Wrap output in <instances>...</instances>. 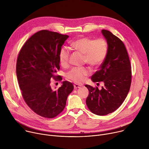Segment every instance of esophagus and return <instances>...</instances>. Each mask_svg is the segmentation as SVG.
Here are the masks:
<instances>
[{"label": "esophagus", "instance_id": "obj_1", "mask_svg": "<svg viewBox=\"0 0 149 149\" xmlns=\"http://www.w3.org/2000/svg\"><path fill=\"white\" fill-rule=\"evenodd\" d=\"M74 88H75V89H77V88H80V87H81L82 86H81V85H79V84H75L74 85Z\"/></svg>", "mask_w": 149, "mask_h": 149}]
</instances>
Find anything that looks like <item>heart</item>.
I'll return each instance as SVG.
<instances>
[{
	"instance_id": "b5f03b06",
	"label": "heart",
	"mask_w": 149,
	"mask_h": 149,
	"mask_svg": "<svg viewBox=\"0 0 149 149\" xmlns=\"http://www.w3.org/2000/svg\"><path fill=\"white\" fill-rule=\"evenodd\" d=\"M72 49L84 54V61L93 67L100 65L108 53V45L103 38L94 39L88 37L78 38L71 42ZM70 51L68 48L61 49L59 58L63 67H67L70 63ZM90 71L86 67H74L67 74V77L76 83L82 82L89 75Z\"/></svg>"
}]
</instances>
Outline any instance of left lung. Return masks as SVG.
Wrapping results in <instances>:
<instances>
[{
	"label": "left lung",
	"instance_id": "obj_1",
	"mask_svg": "<svg viewBox=\"0 0 149 149\" xmlns=\"http://www.w3.org/2000/svg\"><path fill=\"white\" fill-rule=\"evenodd\" d=\"M101 32L107 42L108 53L91 79L94 82L102 81L104 86L101 90L85 86L89 91L87 107L98 116L107 115L118 109L128 94L132 82L130 61L123 42L107 30Z\"/></svg>",
	"mask_w": 149,
	"mask_h": 149
}]
</instances>
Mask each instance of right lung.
Instances as JSON below:
<instances>
[{
    "label": "right lung",
    "mask_w": 149,
    "mask_h": 149,
    "mask_svg": "<svg viewBox=\"0 0 149 149\" xmlns=\"http://www.w3.org/2000/svg\"><path fill=\"white\" fill-rule=\"evenodd\" d=\"M67 35L42 30L31 36L19 53L16 75L21 93L28 107L38 115L48 118L56 117L64 109L68 95L74 90L69 81L53 90L51 79L59 70V54Z\"/></svg>",
    "instance_id": "right-lung-1"
}]
</instances>
